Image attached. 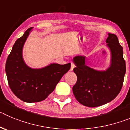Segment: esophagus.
Masks as SVG:
<instances>
[{"label": "esophagus", "mask_w": 130, "mask_h": 130, "mask_svg": "<svg viewBox=\"0 0 130 130\" xmlns=\"http://www.w3.org/2000/svg\"><path fill=\"white\" fill-rule=\"evenodd\" d=\"M74 67H75L74 63L73 62H71V71H73V69L74 68Z\"/></svg>", "instance_id": "esophagus-1"}]
</instances>
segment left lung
I'll use <instances>...</instances> for the list:
<instances>
[{"label": "left lung", "instance_id": "8db88e82", "mask_svg": "<svg viewBox=\"0 0 130 130\" xmlns=\"http://www.w3.org/2000/svg\"><path fill=\"white\" fill-rule=\"evenodd\" d=\"M106 42L111 53V64L106 71H98L85 65V57L76 56L73 71L77 82L72 91L77 101L88 107H97L109 103L119 94L126 73L123 48L117 36L108 34Z\"/></svg>", "mask_w": 130, "mask_h": 130}]
</instances>
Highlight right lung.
<instances>
[{
	"mask_svg": "<svg viewBox=\"0 0 130 130\" xmlns=\"http://www.w3.org/2000/svg\"><path fill=\"white\" fill-rule=\"evenodd\" d=\"M32 29L29 28L17 40L6 63V72L11 90L17 98L27 103H36L46 99L71 69V63H53L39 69H31L25 65L22 52Z\"/></svg>",
	"mask_w": 130,
	"mask_h": 130,
	"instance_id": "add662e5",
	"label": "right lung"
}]
</instances>
